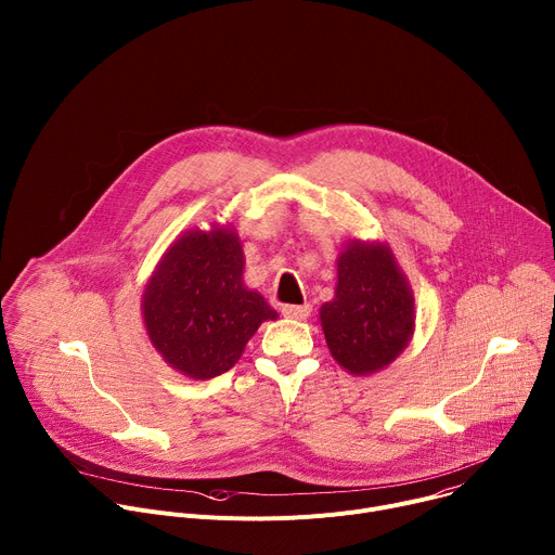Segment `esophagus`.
Segmentation results:
<instances>
[{
	"label": "esophagus",
	"instance_id": "obj_1",
	"mask_svg": "<svg viewBox=\"0 0 555 555\" xmlns=\"http://www.w3.org/2000/svg\"><path fill=\"white\" fill-rule=\"evenodd\" d=\"M283 315L285 319H294V321H302L311 313V305L302 302V305H283Z\"/></svg>",
	"mask_w": 555,
	"mask_h": 555
}]
</instances>
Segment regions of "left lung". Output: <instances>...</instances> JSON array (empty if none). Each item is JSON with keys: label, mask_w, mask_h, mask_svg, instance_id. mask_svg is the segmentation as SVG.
Instances as JSON below:
<instances>
[{"label": "left lung", "mask_w": 555, "mask_h": 555, "mask_svg": "<svg viewBox=\"0 0 555 555\" xmlns=\"http://www.w3.org/2000/svg\"><path fill=\"white\" fill-rule=\"evenodd\" d=\"M336 362L369 375L398 358L415 327V298L382 244H351L338 259L336 298L321 307Z\"/></svg>", "instance_id": "obj_1"}]
</instances>
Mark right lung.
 I'll return each mask as SVG.
<instances>
[{
  "label": "right lung",
  "instance_id": "add662e5",
  "mask_svg": "<svg viewBox=\"0 0 555 555\" xmlns=\"http://www.w3.org/2000/svg\"><path fill=\"white\" fill-rule=\"evenodd\" d=\"M240 236L230 228L191 230L169 248L142 300L149 338L163 358L195 379L225 373L276 311L248 289Z\"/></svg>",
  "mask_w": 555,
  "mask_h": 555
}]
</instances>
